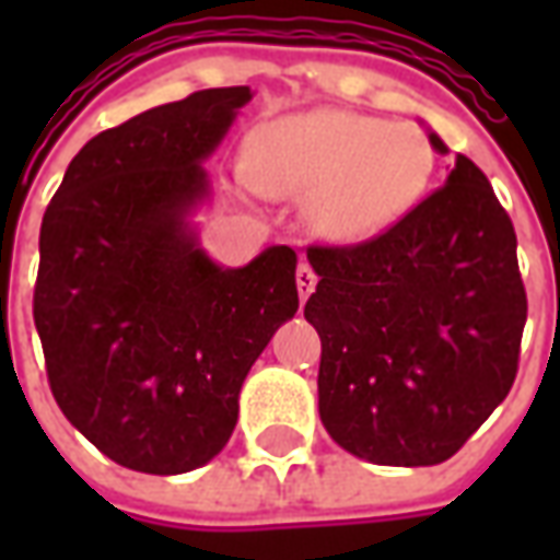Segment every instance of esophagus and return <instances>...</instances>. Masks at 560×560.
Masks as SVG:
<instances>
[{
  "label": "esophagus",
  "instance_id": "1",
  "mask_svg": "<svg viewBox=\"0 0 560 560\" xmlns=\"http://www.w3.org/2000/svg\"><path fill=\"white\" fill-rule=\"evenodd\" d=\"M315 284H317V276H315V269L308 267V264H300L296 267V291H300V300H308V293L315 291Z\"/></svg>",
  "mask_w": 560,
  "mask_h": 560
}]
</instances>
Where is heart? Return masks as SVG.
<instances>
[{"label":"heart","mask_w":560,"mask_h":560,"mask_svg":"<svg viewBox=\"0 0 560 560\" xmlns=\"http://www.w3.org/2000/svg\"><path fill=\"white\" fill-rule=\"evenodd\" d=\"M245 173L260 195L305 197L303 215L315 236L353 245L393 231L420 207L434 149L411 122L320 107L260 128Z\"/></svg>","instance_id":"1"}]
</instances>
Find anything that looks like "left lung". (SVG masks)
I'll return each mask as SVG.
<instances>
[{"mask_svg": "<svg viewBox=\"0 0 560 560\" xmlns=\"http://www.w3.org/2000/svg\"><path fill=\"white\" fill-rule=\"evenodd\" d=\"M441 155L446 143L429 131ZM320 336L317 408L351 456L438 465L489 420L516 381L528 317L516 231L465 155L408 219L375 240L308 248Z\"/></svg>", "mask_w": 560, "mask_h": 560, "instance_id": "obj_1", "label": "left lung"}]
</instances>
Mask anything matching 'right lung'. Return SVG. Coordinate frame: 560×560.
Masks as SVG:
<instances>
[{
	"instance_id": "1",
	"label": "right lung",
	"mask_w": 560,
	"mask_h": 560,
	"mask_svg": "<svg viewBox=\"0 0 560 560\" xmlns=\"http://www.w3.org/2000/svg\"><path fill=\"white\" fill-rule=\"evenodd\" d=\"M248 102V86L203 90L107 128L44 212L32 315L50 389L122 468L185 474L219 456L248 369L300 308L291 245L221 267L191 221L203 161Z\"/></svg>"
}]
</instances>
